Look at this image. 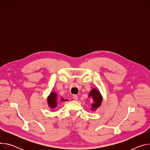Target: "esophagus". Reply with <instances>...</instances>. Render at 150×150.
I'll return each mask as SVG.
<instances>
[{"mask_svg": "<svg viewBox=\"0 0 150 150\" xmlns=\"http://www.w3.org/2000/svg\"><path fill=\"white\" fill-rule=\"evenodd\" d=\"M73 98H74V100H78V96H76V95H74L73 96Z\"/></svg>", "mask_w": 150, "mask_h": 150, "instance_id": "esophagus-1", "label": "esophagus"}]
</instances>
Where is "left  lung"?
Instances as JSON below:
<instances>
[{"label":"left lung","mask_w":150,"mask_h":150,"mask_svg":"<svg viewBox=\"0 0 150 150\" xmlns=\"http://www.w3.org/2000/svg\"><path fill=\"white\" fill-rule=\"evenodd\" d=\"M88 97L91 98L93 101L91 104V110L92 111L96 110L101 105L103 100V97L100 91L97 88H93L89 93Z\"/></svg>","instance_id":"1"}]
</instances>
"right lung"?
<instances>
[{
    "mask_svg": "<svg viewBox=\"0 0 150 150\" xmlns=\"http://www.w3.org/2000/svg\"><path fill=\"white\" fill-rule=\"evenodd\" d=\"M47 104L50 109H54L57 105L58 103H60L63 101H68V100L63 99V98H59L55 92H51L47 97Z\"/></svg>",
    "mask_w": 150,
    "mask_h": 150,
    "instance_id": "right-lung-1",
    "label": "right lung"
}]
</instances>
